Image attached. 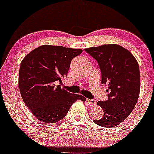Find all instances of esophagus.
<instances>
[{
    "label": "esophagus",
    "mask_w": 154,
    "mask_h": 154,
    "mask_svg": "<svg viewBox=\"0 0 154 154\" xmlns=\"http://www.w3.org/2000/svg\"><path fill=\"white\" fill-rule=\"evenodd\" d=\"M87 101L91 105H95L96 104V101L94 99H87Z\"/></svg>",
    "instance_id": "34e87169"
}]
</instances>
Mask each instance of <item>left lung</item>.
Masks as SVG:
<instances>
[{
	"instance_id": "1",
	"label": "left lung",
	"mask_w": 154,
	"mask_h": 154,
	"mask_svg": "<svg viewBox=\"0 0 154 154\" xmlns=\"http://www.w3.org/2000/svg\"><path fill=\"white\" fill-rule=\"evenodd\" d=\"M85 51L98 61L101 83L108 85V99L97 102L104 111L103 116L93 121L104 128L116 126L131 114L138 99V63L130 51L116 44L91 47Z\"/></svg>"
}]
</instances>
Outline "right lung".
I'll list each match as a JSON object with an SVG mask.
<instances>
[{
	"instance_id": "right-lung-1",
	"label": "right lung",
	"mask_w": 154,
	"mask_h": 154,
	"mask_svg": "<svg viewBox=\"0 0 154 154\" xmlns=\"http://www.w3.org/2000/svg\"><path fill=\"white\" fill-rule=\"evenodd\" d=\"M82 52L79 48L44 45L22 60L19 72V91L24 103L38 120L57 122L66 116L76 100H86L82 95L69 93L61 85L72 60Z\"/></svg>"
}]
</instances>
